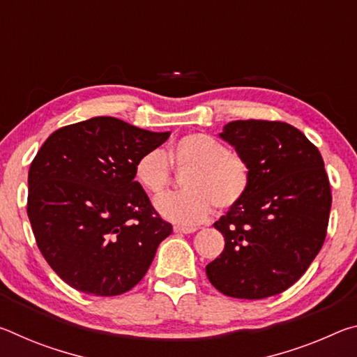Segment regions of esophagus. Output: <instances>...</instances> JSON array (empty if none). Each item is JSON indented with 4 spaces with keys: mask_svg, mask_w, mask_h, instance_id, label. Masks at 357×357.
Segmentation results:
<instances>
[{
    "mask_svg": "<svg viewBox=\"0 0 357 357\" xmlns=\"http://www.w3.org/2000/svg\"><path fill=\"white\" fill-rule=\"evenodd\" d=\"M173 229H174V233L190 234V233H195L197 231V227H181V225H176Z\"/></svg>",
    "mask_w": 357,
    "mask_h": 357,
    "instance_id": "1",
    "label": "esophagus"
}]
</instances>
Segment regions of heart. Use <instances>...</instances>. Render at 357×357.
<instances>
[{"mask_svg":"<svg viewBox=\"0 0 357 357\" xmlns=\"http://www.w3.org/2000/svg\"><path fill=\"white\" fill-rule=\"evenodd\" d=\"M174 167L190 168L184 179L189 190L170 193L155 200V209L165 219L193 225L213 213L214 203L228 209L243 200L250 184L247 162L231 153L225 143L208 134L181 137L170 148ZM135 179L151 195H160L172 181V165L162 149H151L135 164Z\"/></svg>","mask_w":357,"mask_h":357,"instance_id":"1","label":"heart"}]
</instances>
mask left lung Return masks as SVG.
<instances>
[{
  "instance_id": "left-lung-1",
  "label": "left lung",
  "mask_w": 357,
  "mask_h": 357,
  "mask_svg": "<svg viewBox=\"0 0 357 357\" xmlns=\"http://www.w3.org/2000/svg\"><path fill=\"white\" fill-rule=\"evenodd\" d=\"M219 137L247 162L250 184L214 223L225 249L206 275L225 296L269 298L298 282L321 250L332 203L323 157L280 121H231Z\"/></svg>"
}]
</instances>
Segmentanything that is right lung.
<instances>
[{"instance_id":"obj_1","label":"right lung","mask_w":357,"mask_h":357,"mask_svg":"<svg viewBox=\"0 0 357 357\" xmlns=\"http://www.w3.org/2000/svg\"><path fill=\"white\" fill-rule=\"evenodd\" d=\"M168 137L96 116L53 132L36 154L28 217L42 255L72 288L118 296L146 274L173 228L134 179L135 164Z\"/></svg>"}]
</instances>
